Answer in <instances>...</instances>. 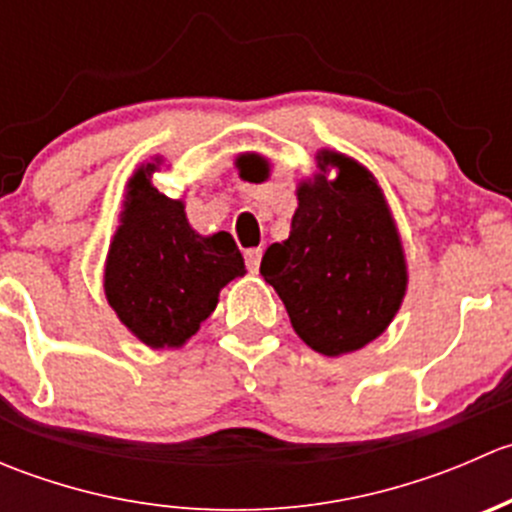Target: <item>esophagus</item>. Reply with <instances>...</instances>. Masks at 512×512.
I'll return each instance as SVG.
<instances>
[{"label":"esophagus","mask_w":512,"mask_h":512,"mask_svg":"<svg viewBox=\"0 0 512 512\" xmlns=\"http://www.w3.org/2000/svg\"><path fill=\"white\" fill-rule=\"evenodd\" d=\"M260 260H262V247H252V250L245 252V262L250 272L260 270Z\"/></svg>","instance_id":"34e87169"}]
</instances>
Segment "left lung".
Wrapping results in <instances>:
<instances>
[{
    "instance_id": "1",
    "label": "left lung",
    "mask_w": 512,
    "mask_h": 512,
    "mask_svg": "<svg viewBox=\"0 0 512 512\" xmlns=\"http://www.w3.org/2000/svg\"><path fill=\"white\" fill-rule=\"evenodd\" d=\"M260 275L314 352L352 354L381 337L406 297L409 265L374 173L347 153L317 151V170L297 185L289 237L267 247Z\"/></svg>"
}]
</instances>
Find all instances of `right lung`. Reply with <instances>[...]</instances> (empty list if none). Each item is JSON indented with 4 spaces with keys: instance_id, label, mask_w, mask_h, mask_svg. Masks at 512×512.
Instances as JSON below:
<instances>
[{
    "instance_id": "add662e5",
    "label": "right lung",
    "mask_w": 512,
    "mask_h": 512,
    "mask_svg": "<svg viewBox=\"0 0 512 512\" xmlns=\"http://www.w3.org/2000/svg\"><path fill=\"white\" fill-rule=\"evenodd\" d=\"M160 163V156L146 160L126 180L103 262V294L138 342L180 349L215 312L220 289L247 270L230 232L200 235L183 200L153 185Z\"/></svg>"
}]
</instances>
